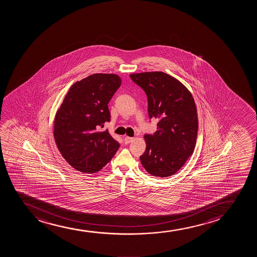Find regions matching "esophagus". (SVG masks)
<instances>
[{"label": "esophagus", "instance_id": "1", "mask_svg": "<svg viewBox=\"0 0 257 257\" xmlns=\"http://www.w3.org/2000/svg\"><path fill=\"white\" fill-rule=\"evenodd\" d=\"M133 141V137H130V136H126V137L124 138V142H125L126 144H130V142H132Z\"/></svg>", "mask_w": 257, "mask_h": 257}]
</instances>
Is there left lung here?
<instances>
[{"mask_svg":"<svg viewBox=\"0 0 257 257\" xmlns=\"http://www.w3.org/2000/svg\"><path fill=\"white\" fill-rule=\"evenodd\" d=\"M130 78L148 96L149 117L160 120L154 135H145L142 165L154 177L172 176L195 150L198 118L194 97L179 80L164 72L131 74Z\"/></svg>","mask_w":257,"mask_h":257,"instance_id":"8db88e82","label":"left lung"}]
</instances>
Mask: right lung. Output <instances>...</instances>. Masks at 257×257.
Listing matches in <instances>:
<instances>
[{
    "mask_svg": "<svg viewBox=\"0 0 257 257\" xmlns=\"http://www.w3.org/2000/svg\"><path fill=\"white\" fill-rule=\"evenodd\" d=\"M114 74H94L72 85L54 121V138L64 160L77 171L95 173L115 155L120 145L108 130V103L121 86Z\"/></svg>",
    "mask_w": 257,
    "mask_h": 257,
    "instance_id": "obj_1",
    "label": "right lung"
}]
</instances>
